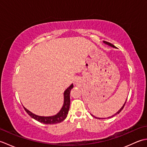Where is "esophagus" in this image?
Segmentation results:
<instances>
[{
	"mask_svg": "<svg viewBox=\"0 0 147 147\" xmlns=\"http://www.w3.org/2000/svg\"><path fill=\"white\" fill-rule=\"evenodd\" d=\"M78 83H79V81L78 79H76L75 80H74V84H75V85H78Z\"/></svg>",
	"mask_w": 147,
	"mask_h": 147,
	"instance_id": "1",
	"label": "esophagus"
}]
</instances>
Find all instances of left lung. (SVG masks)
Returning <instances> with one entry per match:
<instances>
[{
    "label": "left lung",
    "mask_w": 147,
    "mask_h": 147,
    "mask_svg": "<svg viewBox=\"0 0 147 147\" xmlns=\"http://www.w3.org/2000/svg\"><path fill=\"white\" fill-rule=\"evenodd\" d=\"M104 43H106V44H107V45H110V46H111V47H115L114 45H112V43H109V42H106V41H104ZM126 102L125 103H124V104L123 105V107H122L121 108V109H120V110L119 111L117 112V113L116 114H115L114 115H112V116H111V117H113V116H114V115H117V114H119V112L122 111V110H123V108H124V105H125V104H126ZM93 117H95V116H93ZM96 118H97V119H102V118H98V117H96Z\"/></svg>",
    "instance_id": "obj_1"
}]
</instances>
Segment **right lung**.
I'll use <instances>...</instances> for the list:
<instances>
[{
    "instance_id": "add662e5",
    "label": "right lung",
    "mask_w": 147,
    "mask_h": 147,
    "mask_svg": "<svg viewBox=\"0 0 147 147\" xmlns=\"http://www.w3.org/2000/svg\"><path fill=\"white\" fill-rule=\"evenodd\" d=\"M73 88V85H72L69 87L68 88L66 89V90L64 92V105L62 106V108L60 112H59L57 114H56L54 116L51 117H42L38 116L32 113L30 111L24 107V110L27 112V114H28L29 115L33 118L34 119L38 121L40 123L46 124H57L63 121L65 117L67 116V114H68V111L69 110V105H70V92L71 89Z\"/></svg>"
}]
</instances>
